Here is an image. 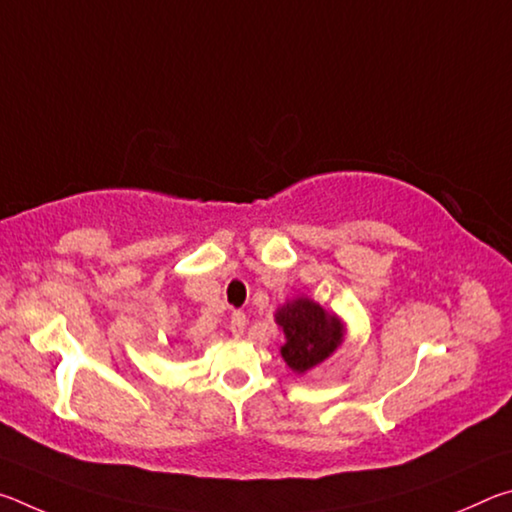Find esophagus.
I'll return each mask as SVG.
<instances>
[{
    "label": "esophagus",
    "instance_id": "obj_1",
    "mask_svg": "<svg viewBox=\"0 0 512 512\" xmlns=\"http://www.w3.org/2000/svg\"><path fill=\"white\" fill-rule=\"evenodd\" d=\"M246 325H248V320H246V314H244V311H235V314L230 316V329H232V334H235V336H241V334H244Z\"/></svg>",
    "mask_w": 512,
    "mask_h": 512
}]
</instances>
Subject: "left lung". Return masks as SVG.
<instances>
[{"instance_id": "1", "label": "left lung", "mask_w": 512, "mask_h": 512, "mask_svg": "<svg viewBox=\"0 0 512 512\" xmlns=\"http://www.w3.org/2000/svg\"><path fill=\"white\" fill-rule=\"evenodd\" d=\"M277 325L284 329L287 343L282 357L291 370L305 372L327 359L343 341V325L336 316H329L314 300L298 298L284 305L275 314Z\"/></svg>"}]
</instances>
